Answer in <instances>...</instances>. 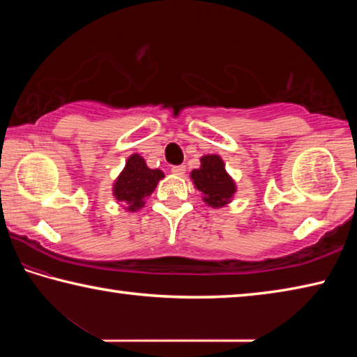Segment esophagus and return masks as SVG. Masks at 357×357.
<instances>
[{"mask_svg": "<svg viewBox=\"0 0 357 357\" xmlns=\"http://www.w3.org/2000/svg\"><path fill=\"white\" fill-rule=\"evenodd\" d=\"M172 173L176 174V176H184L185 173V165H176V167H172Z\"/></svg>", "mask_w": 357, "mask_h": 357, "instance_id": "obj_1", "label": "esophagus"}]
</instances>
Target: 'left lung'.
Masks as SVG:
<instances>
[{
	"label": "left lung",
	"mask_w": 357,
	"mask_h": 357,
	"mask_svg": "<svg viewBox=\"0 0 357 357\" xmlns=\"http://www.w3.org/2000/svg\"><path fill=\"white\" fill-rule=\"evenodd\" d=\"M193 187L202 192V200L209 208L219 209L233 202L238 187L236 181L227 172L225 162L219 154L200 157V167L190 172Z\"/></svg>",
	"instance_id": "1"
}]
</instances>
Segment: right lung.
<instances>
[{
    "label": "right lung",
    "mask_w": 357,
    "mask_h": 357,
    "mask_svg": "<svg viewBox=\"0 0 357 357\" xmlns=\"http://www.w3.org/2000/svg\"><path fill=\"white\" fill-rule=\"evenodd\" d=\"M165 174L159 168H149L140 154H130L112 187L113 198L128 213H135L146 203Z\"/></svg>",
    "instance_id": "1"
}]
</instances>
